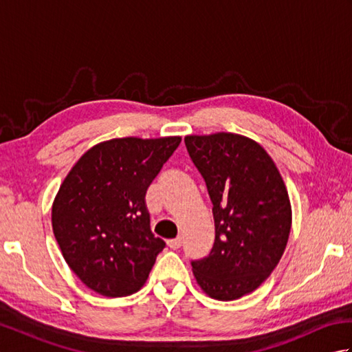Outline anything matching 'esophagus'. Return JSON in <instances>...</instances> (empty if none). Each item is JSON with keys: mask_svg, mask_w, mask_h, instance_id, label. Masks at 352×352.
Segmentation results:
<instances>
[{"mask_svg": "<svg viewBox=\"0 0 352 352\" xmlns=\"http://www.w3.org/2000/svg\"><path fill=\"white\" fill-rule=\"evenodd\" d=\"M182 237L178 236V237H175V239H170V241H168V246L170 250H178L182 246Z\"/></svg>", "mask_w": 352, "mask_h": 352, "instance_id": "1", "label": "esophagus"}]
</instances>
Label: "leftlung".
I'll use <instances>...</instances> for the list:
<instances>
[{"label":"left lung","instance_id":"1","mask_svg":"<svg viewBox=\"0 0 352 352\" xmlns=\"http://www.w3.org/2000/svg\"><path fill=\"white\" fill-rule=\"evenodd\" d=\"M213 204L214 243L193 260L197 283L208 296L233 301L251 294L286 250L292 208L274 160L250 138L233 133L186 136Z\"/></svg>","mask_w":352,"mask_h":352}]
</instances>
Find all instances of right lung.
Masks as SVG:
<instances>
[{
  "label": "right lung",
  "instance_id": "obj_1",
  "mask_svg": "<svg viewBox=\"0 0 352 352\" xmlns=\"http://www.w3.org/2000/svg\"><path fill=\"white\" fill-rule=\"evenodd\" d=\"M180 142V136L101 142L63 180L52 203V231L72 272L96 294H136L166 246L149 227L145 195Z\"/></svg>",
  "mask_w": 352,
  "mask_h": 352
}]
</instances>
